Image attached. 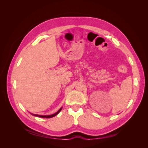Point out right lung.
I'll return each mask as SVG.
<instances>
[{
  "label": "right lung",
  "mask_w": 148,
  "mask_h": 148,
  "mask_svg": "<svg viewBox=\"0 0 148 148\" xmlns=\"http://www.w3.org/2000/svg\"><path fill=\"white\" fill-rule=\"evenodd\" d=\"M62 107H61V108H60L59 110H58L56 113L53 114H52V115H38V114H31V113H30V114H32V115H34V116H36V117H38L49 119V118H52V117H55L56 115H57L58 114H59V113L60 112V110H62Z\"/></svg>",
  "instance_id": "right-lung-1"
}]
</instances>
